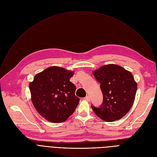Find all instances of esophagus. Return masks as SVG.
I'll return each mask as SVG.
<instances>
[{"label": "esophagus", "instance_id": "obj_1", "mask_svg": "<svg viewBox=\"0 0 157 157\" xmlns=\"http://www.w3.org/2000/svg\"><path fill=\"white\" fill-rule=\"evenodd\" d=\"M85 99L88 101H90V97L89 95H86L85 97Z\"/></svg>", "mask_w": 157, "mask_h": 157}]
</instances>
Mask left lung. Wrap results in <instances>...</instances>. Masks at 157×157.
<instances>
[{"label":"left lung","mask_w":157,"mask_h":157,"mask_svg":"<svg viewBox=\"0 0 157 157\" xmlns=\"http://www.w3.org/2000/svg\"><path fill=\"white\" fill-rule=\"evenodd\" d=\"M100 83L103 102L100 107L91 105L97 117L112 122L121 119L132 106L137 91V83L132 73L121 66L109 64L93 72Z\"/></svg>","instance_id":"obj_1"}]
</instances>
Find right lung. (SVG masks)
<instances>
[{
  "instance_id": "add662e5",
  "label": "right lung",
  "mask_w": 157,
  "mask_h": 157,
  "mask_svg": "<svg viewBox=\"0 0 157 157\" xmlns=\"http://www.w3.org/2000/svg\"><path fill=\"white\" fill-rule=\"evenodd\" d=\"M73 72L53 66L35 76L29 85L32 102L37 111L53 123L67 120L75 111L79 98L70 81Z\"/></svg>"
}]
</instances>
